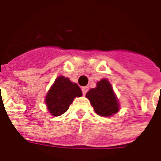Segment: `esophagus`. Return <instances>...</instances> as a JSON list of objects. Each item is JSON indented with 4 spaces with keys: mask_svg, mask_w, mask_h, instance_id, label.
<instances>
[{
    "mask_svg": "<svg viewBox=\"0 0 161 161\" xmlns=\"http://www.w3.org/2000/svg\"><path fill=\"white\" fill-rule=\"evenodd\" d=\"M81 90H82V93H83V95H86V92H88V90H89V87H88V86H83V87L81 88Z\"/></svg>",
    "mask_w": 161,
    "mask_h": 161,
    "instance_id": "1",
    "label": "esophagus"
}]
</instances>
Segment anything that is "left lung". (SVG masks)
Here are the masks:
<instances>
[{"instance_id": "8db88e82", "label": "left lung", "mask_w": 161, "mask_h": 161, "mask_svg": "<svg viewBox=\"0 0 161 161\" xmlns=\"http://www.w3.org/2000/svg\"><path fill=\"white\" fill-rule=\"evenodd\" d=\"M86 97L94 110L101 116H111L119 111V103L114 93L110 83L106 79L97 83V87L91 89Z\"/></svg>"}]
</instances>
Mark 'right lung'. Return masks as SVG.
Wrapping results in <instances>:
<instances>
[{"instance_id":"1","label":"right lung","mask_w":161,"mask_h":161,"mask_svg":"<svg viewBox=\"0 0 161 161\" xmlns=\"http://www.w3.org/2000/svg\"><path fill=\"white\" fill-rule=\"evenodd\" d=\"M81 95L79 86L72 83L64 76H59L46 97L48 111H50L53 116H59L68 110L75 97Z\"/></svg>"}]
</instances>
